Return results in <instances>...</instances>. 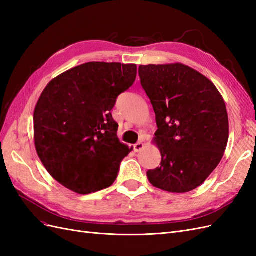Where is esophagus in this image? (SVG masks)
<instances>
[{
    "label": "esophagus",
    "instance_id": "esophagus-1",
    "mask_svg": "<svg viewBox=\"0 0 256 256\" xmlns=\"http://www.w3.org/2000/svg\"><path fill=\"white\" fill-rule=\"evenodd\" d=\"M144 147V144H143V142H138L136 144H134V152H140L142 148Z\"/></svg>",
    "mask_w": 256,
    "mask_h": 256
}]
</instances>
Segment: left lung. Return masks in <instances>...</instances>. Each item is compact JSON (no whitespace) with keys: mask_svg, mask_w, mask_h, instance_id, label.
Instances as JSON below:
<instances>
[{"mask_svg":"<svg viewBox=\"0 0 256 256\" xmlns=\"http://www.w3.org/2000/svg\"><path fill=\"white\" fill-rule=\"evenodd\" d=\"M156 114L160 166L147 171L154 187L189 192L218 166L228 140L226 104L205 76L182 64L138 67Z\"/></svg>","mask_w":256,"mask_h":256,"instance_id":"1","label":"left lung"}]
</instances>
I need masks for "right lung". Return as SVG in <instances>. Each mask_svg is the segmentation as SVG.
I'll return each instance as SVG.
<instances>
[{
	"instance_id": "right-lung-1",
	"label": "right lung",
	"mask_w": 256,
	"mask_h": 256,
	"mask_svg": "<svg viewBox=\"0 0 256 256\" xmlns=\"http://www.w3.org/2000/svg\"><path fill=\"white\" fill-rule=\"evenodd\" d=\"M136 78L134 64L90 62L60 74L44 90L34 111L36 152L67 189L88 194L115 182L132 148L120 142L111 111Z\"/></svg>"
}]
</instances>
